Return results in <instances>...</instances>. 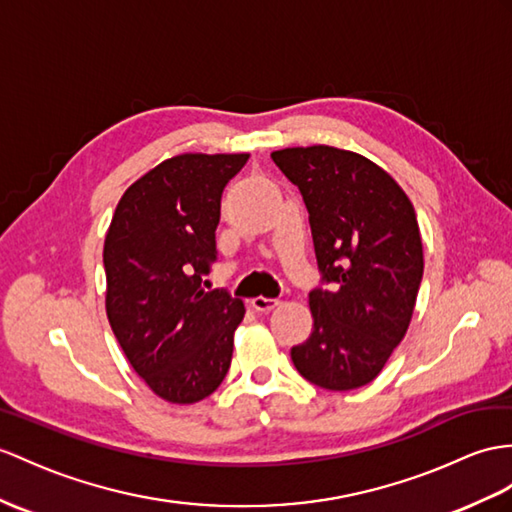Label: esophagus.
Returning <instances> with one entry per match:
<instances>
[{
  "mask_svg": "<svg viewBox=\"0 0 512 512\" xmlns=\"http://www.w3.org/2000/svg\"><path fill=\"white\" fill-rule=\"evenodd\" d=\"M276 306H280V299H271V297H254L252 299V308L258 310V313H269Z\"/></svg>",
  "mask_w": 512,
  "mask_h": 512,
  "instance_id": "obj_1",
  "label": "esophagus"
}]
</instances>
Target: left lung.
Wrapping results in <instances>:
<instances>
[{
    "instance_id": "left-lung-1",
    "label": "left lung",
    "mask_w": 512,
    "mask_h": 512,
    "mask_svg": "<svg viewBox=\"0 0 512 512\" xmlns=\"http://www.w3.org/2000/svg\"><path fill=\"white\" fill-rule=\"evenodd\" d=\"M273 162L304 197L321 280L308 295L313 332L291 350L321 389L378 378L413 319L423 276L415 208L376 162L330 145L286 147Z\"/></svg>"
}]
</instances>
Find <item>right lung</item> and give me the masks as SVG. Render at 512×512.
<instances>
[{
  "label": "right lung",
  "mask_w": 512,
  "mask_h": 512,
  "mask_svg": "<svg viewBox=\"0 0 512 512\" xmlns=\"http://www.w3.org/2000/svg\"><path fill=\"white\" fill-rule=\"evenodd\" d=\"M249 154H180L123 193L104 241L106 315L132 369L171 404L204 400L226 378L245 306L206 291L221 193Z\"/></svg>",
  "instance_id": "obj_1"
}]
</instances>
